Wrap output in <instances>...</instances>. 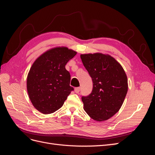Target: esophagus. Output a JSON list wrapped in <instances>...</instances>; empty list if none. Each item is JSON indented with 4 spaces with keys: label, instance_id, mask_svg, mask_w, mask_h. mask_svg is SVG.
Returning <instances> with one entry per match:
<instances>
[{
    "label": "esophagus",
    "instance_id": "34e87169",
    "mask_svg": "<svg viewBox=\"0 0 155 155\" xmlns=\"http://www.w3.org/2000/svg\"><path fill=\"white\" fill-rule=\"evenodd\" d=\"M80 89H81L80 87H76V88H75L74 91H75V92H76V93H79V91H80Z\"/></svg>",
    "mask_w": 155,
    "mask_h": 155
}]
</instances>
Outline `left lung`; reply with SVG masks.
<instances>
[{"label": "left lung", "mask_w": 155, "mask_h": 155, "mask_svg": "<svg viewBox=\"0 0 155 155\" xmlns=\"http://www.w3.org/2000/svg\"><path fill=\"white\" fill-rule=\"evenodd\" d=\"M81 61L92 78L93 88L83 96L84 110L97 121L109 120L118 112L128 91L127 77L121 65L108 54H81Z\"/></svg>", "instance_id": "1"}]
</instances>
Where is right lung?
<instances>
[{
  "instance_id": "obj_1",
  "label": "right lung",
  "mask_w": 155,
  "mask_h": 155,
  "mask_svg": "<svg viewBox=\"0 0 155 155\" xmlns=\"http://www.w3.org/2000/svg\"><path fill=\"white\" fill-rule=\"evenodd\" d=\"M76 54L59 46L45 51L33 63L27 76V91L32 105L41 113L58 110L74 90L65 65Z\"/></svg>"
}]
</instances>
